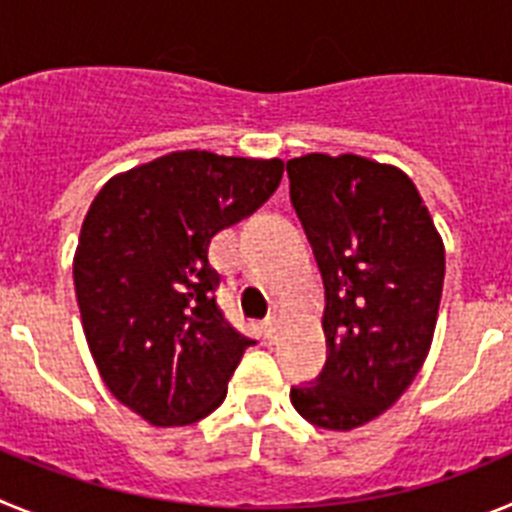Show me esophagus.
<instances>
[{
    "label": "esophagus",
    "instance_id": "34e87169",
    "mask_svg": "<svg viewBox=\"0 0 512 512\" xmlns=\"http://www.w3.org/2000/svg\"><path fill=\"white\" fill-rule=\"evenodd\" d=\"M264 336L269 338L271 343L277 341V338H279V320L277 318L266 320V323H264Z\"/></svg>",
    "mask_w": 512,
    "mask_h": 512
}]
</instances>
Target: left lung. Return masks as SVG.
Instances as JSON below:
<instances>
[{"mask_svg":"<svg viewBox=\"0 0 512 512\" xmlns=\"http://www.w3.org/2000/svg\"><path fill=\"white\" fill-rule=\"evenodd\" d=\"M292 205L325 284L328 361L289 400L307 423L354 431L418 377L436 333L446 248L413 179L356 153L287 161Z\"/></svg>","mask_w":512,"mask_h":512,"instance_id":"left-lung-1","label":"left lung"}]
</instances>
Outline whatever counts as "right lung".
Listing matches in <instances>:
<instances>
[{"label":"right lung","instance_id":"obj_1","mask_svg":"<svg viewBox=\"0 0 512 512\" xmlns=\"http://www.w3.org/2000/svg\"><path fill=\"white\" fill-rule=\"evenodd\" d=\"M282 158L174 151L120 171L81 223L74 287L107 390L158 428L220 408L251 338L215 302L210 246L279 187Z\"/></svg>","mask_w":512,"mask_h":512}]
</instances>
